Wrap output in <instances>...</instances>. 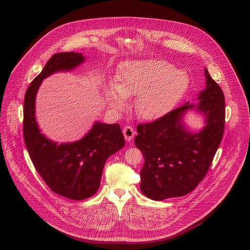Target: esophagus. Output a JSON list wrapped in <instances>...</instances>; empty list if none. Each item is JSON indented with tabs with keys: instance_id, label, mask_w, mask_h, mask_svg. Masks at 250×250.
<instances>
[{
	"instance_id": "34e87169",
	"label": "esophagus",
	"mask_w": 250,
	"mask_h": 250,
	"mask_svg": "<svg viewBox=\"0 0 250 250\" xmlns=\"http://www.w3.org/2000/svg\"><path fill=\"white\" fill-rule=\"evenodd\" d=\"M123 134H124V137L126 139V141H131L135 135V131L133 129L132 126H126L123 128Z\"/></svg>"
}]
</instances>
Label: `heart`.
Masks as SVG:
<instances>
[{"label":"heart","instance_id":"heart-1","mask_svg":"<svg viewBox=\"0 0 250 250\" xmlns=\"http://www.w3.org/2000/svg\"><path fill=\"white\" fill-rule=\"evenodd\" d=\"M188 76L167 61L146 60L123 63L116 74L114 87L105 90L108 104L126 106L124 97L137 96L135 109L144 119H156L169 111L185 93Z\"/></svg>","mask_w":250,"mask_h":250}]
</instances>
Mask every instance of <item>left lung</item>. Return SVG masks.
<instances>
[{"label":"left lung","instance_id":"8db88e82","mask_svg":"<svg viewBox=\"0 0 250 250\" xmlns=\"http://www.w3.org/2000/svg\"><path fill=\"white\" fill-rule=\"evenodd\" d=\"M207 86L199 94L198 105L186 104L164 116L137 126L136 146L143 154L141 191L153 200L181 197L193 191L206 176L224 136L225 95L205 69ZM195 107L208 124L196 134L187 132L181 117Z\"/></svg>","mask_w":250,"mask_h":250}]
</instances>
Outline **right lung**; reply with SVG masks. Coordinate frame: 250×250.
Returning <instances> with one entry per match:
<instances>
[{
	"mask_svg": "<svg viewBox=\"0 0 250 250\" xmlns=\"http://www.w3.org/2000/svg\"><path fill=\"white\" fill-rule=\"evenodd\" d=\"M83 60L81 53L54 54L27 87L23 104V139L36 171L53 192L78 201L96 193L106 160L124 146L120 125L96 122L82 140L57 145L40 133L34 112L42 80L57 71L74 69Z\"/></svg>",
	"mask_w": 250,
	"mask_h": 250,
	"instance_id": "right-lung-1",
	"label": "right lung"
}]
</instances>
